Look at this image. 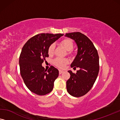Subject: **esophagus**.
<instances>
[{
  "label": "esophagus",
  "instance_id": "esophagus-1",
  "mask_svg": "<svg viewBox=\"0 0 120 120\" xmlns=\"http://www.w3.org/2000/svg\"><path fill=\"white\" fill-rule=\"evenodd\" d=\"M63 72H64L63 70H59V74H60H60H61L62 73H63Z\"/></svg>",
  "mask_w": 120,
  "mask_h": 120
}]
</instances>
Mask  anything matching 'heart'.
I'll return each mask as SVG.
<instances>
[{"instance_id":"obj_1","label":"heart","mask_w":120,"mask_h":120,"mask_svg":"<svg viewBox=\"0 0 120 120\" xmlns=\"http://www.w3.org/2000/svg\"><path fill=\"white\" fill-rule=\"evenodd\" d=\"M61 45L63 46L65 49L68 52H71L73 48V43L71 40L69 38H65L61 42ZM55 46L53 44H52L49 47L48 49V53L49 55H52L54 53V51ZM68 63V60L66 59H62V58H56L54 61V64H55L56 66L60 68H63L65 67L66 65Z\"/></svg>"}]
</instances>
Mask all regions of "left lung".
Here are the masks:
<instances>
[{
  "mask_svg": "<svg viewBox=\"0 0 120 120\" xmlns=\"http://www.w3.org/2000/svg\"><path fill=\"white\" fill-rule=\"evenodd\" d=\"M66 37L73 40L77 44L78 52L71 67L79 70L76 73L68 71L71 76L66 82L67 92L79 97L87 94L97 79L99 72V56L93 43L85 35L79 32L67 33Z\"/></svg>",
  "mask_w": 120,
  "mask_h": 120,
  "instance_id": "left-lung-1",
  "label": "left lung"
}]
</instances>
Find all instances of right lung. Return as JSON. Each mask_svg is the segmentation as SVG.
<instances>
[{"mask_svg": "<svg viewBox=\"0 0 120 120\" xmlns=\"http://www.w3.org/2000/svg\"><path fill=\"white\" fill-rule=\"evenodd\" d=\"M63 35L40 34L31 38L23 46L19 59L20 72L26 87L33 93L45 95L53 90L59 71L53 66L47 71L42 64L49 56V47Z\"/></svg>", "mask_w": 120, "mask_h": 120, "instance_id": "right-lung-1", "label": "right lung"}]
</instances>
